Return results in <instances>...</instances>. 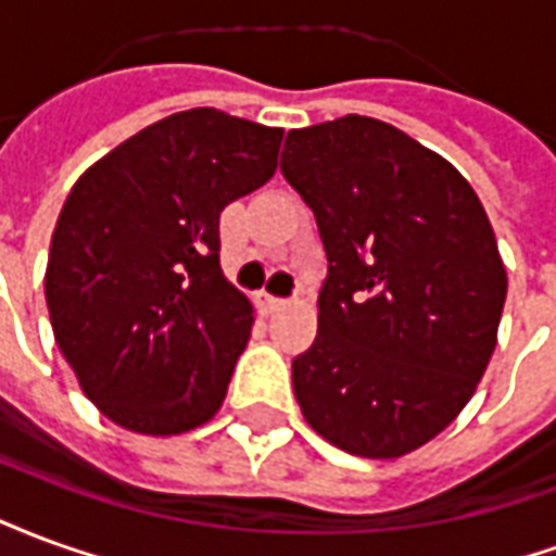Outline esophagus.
Segmentation results:
<instances>
[{"mask_svg":"<svg viewBox=\"0 0 556 556\" xmlns=\"http://www.w3.org/2000/svg\"><path fill=\"white\" fill-rule=\"evenodd\" d=\"M255 301H258V309H262V313H265V315H274V313H277V309H282V306H286V301H279V298H274V294H267V291H262V294H258Z\"/></svg>","mask_w":556,"mask_h":556,"instance_id":"34e87169","label":"esophagus"}]
</instances>
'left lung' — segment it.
Listing matches in <instances>:
<instances>
[{"label": "left lung", "mask_w": 556, "mask_h": 556, "mask_svg": "<svg viewBox=\"0 0 556 556\" xmlns=\"http://www.w3.org/2000/svg\"><path fill=\"white\" fill-rule=\"evenodd\" d=\"M282 175L325 241L318 333L291 378L306 422L363 458H402L477 393L506 267L462 172L399 127L345 115L289 130Z\"/></svg>", "instance_id": "left-lung-1"}]
</instances>
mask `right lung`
I'll use <instances>...</instances> for the list:
<instances>
[{
    "label": "right lung",
    "mask_w": 556,
    "mask_h": 556,
    "mask_svg": "<svg viewBox=\"0 0 556 556\" xmlns=\"http://www.w3.org/2000/svg\"><path fill=\"white\" fill-rule=\"evenodd\" d=\"M282 127L214 106L166 115L79 175L43 294L59 351L115 426H205L250 342L253 303L219 267V214L277 172Z\"/></svg>",
    "instance_id": "right-lung-1"
}]
</instances>
